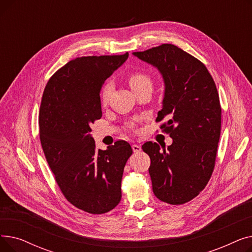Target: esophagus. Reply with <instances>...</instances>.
Returning <instances> with one entry per match:
<instances>
[{
    "label": "esophagus",
    "mask_w": 252,
    "mask_h": 252,
    "mask_svg": "<svg viewBox=\"0 0 252 252\" xmlns=\"http://www.w3.org/2000/svg\"><path fill=\"white\" fill-rule=\"evenodd\" d=\"M131 148H133V151L135 153H139L141 151V146H140V145H137V144L131 145Z\"/></svg>",
    "instance_id": "1"
}]
</instances>
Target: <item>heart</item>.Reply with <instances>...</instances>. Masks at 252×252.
<instances>
[{
  "label": "heart",
  "instance_id": "b5f03b06",
  "mask_svg": "<svg viewBox=\"0 0 252 252\" xmlns=\"http://www.w3.org/2000/svg\"><path fill=\"white\" fill-rule=\"evenodd\" d=\"M127 82L130 86V88L133 89L134 92L145 88V87H151L152 86V81L150 75L144 70L137 69L128 72L126 75ZM113 91V86L111 83H106L100 91V101L102 105H106L108 103L110 96L112 94Z\"/></svg>",
  "mask_w": 252,
  "mask_h": 252
}]
</instances>
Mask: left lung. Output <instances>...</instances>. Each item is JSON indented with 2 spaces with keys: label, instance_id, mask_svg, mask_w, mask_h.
<instances>
[{
  "label": "left lung",
  "instance_id": "1",
  "mask_svg": "<svg viewBox=\"0 0 252 252\" xmlns=\"http://www.w3.org/2000/svg\"><path fill=\"white\" fill-rule=\"evenodd\" d=\"M133 54L155 66L165 85L156 123L165 121L160 128L173 144L166 149L152 142L142 146L151 160L153 193L168 204H184L205 188L216 165L221 108L215 81L200 60L175 45Z\"/></svg>",
  "mask_w": 252,
  "mask_h": 252
}]
</instances>
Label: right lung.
<instances>
[{
    "instance_id": "right-lung-1",
    "label": "right lung",
    "mask_w": 252,
    "mask_h": 252,
    "mask_svg": "<svg viewBox=\"0 0 252 252\" xmlns=\"http://www.w3.org/2000/svg\"><path fill=\"white\" fill-rule=\"evenodd\" d=\"M127 57L126 52L66 63L49 79L39 108V140L56 183L67 201L93 215L121 201L125 165L133 154L124 140L97 149L90 134L102 116L101 87Z\"/></svg>"
}]
</instances>
